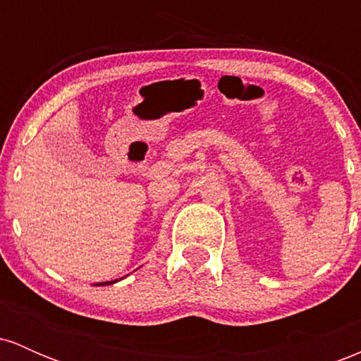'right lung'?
<instances>
[{"instance_id": "right-lung-1", "label": "right lung", "mask_w": 361, "mask_h": 361, "mask_svg": "<svg viewBox=\"0 0 361 361\" xmlns=\"http://www.w3.org/2000/svg\"><path fill=\"white\" fill-rule=\"evenodd\" d=\"M122 280V279H120ZM118 280H114V281H102V283H97V285H111V283H117Z\"/></svg>"}]
</instances>
